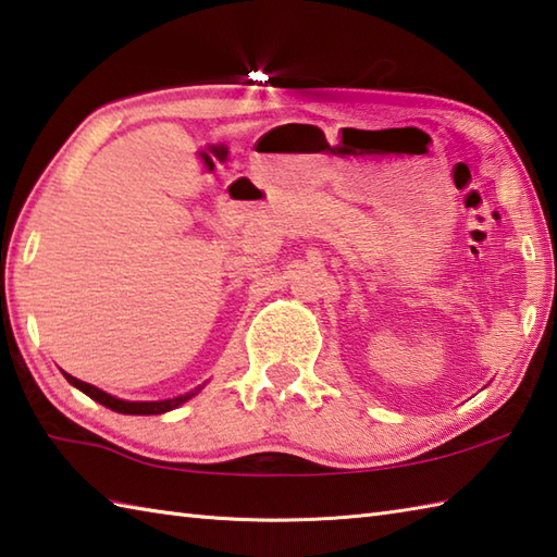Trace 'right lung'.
<instances>
[{
	"label": "right lung",
	"mask_w": 557,
	"mask_h": 557,
	"mask_svg": "<svg viewBox=\"0 0 557 557\" xmlns=\"http://www.w3.org/2000/svg\"><path fill=\"white\" fill-rule=\"evenodd\" d=\"M64 376H67V381L72 386H76L79 391H84L86 396L89 398H94V400H98L101 403V406H106V408H111V410H115V412H123V416H161V412H169V410H173V408H178L181 403H185L188 398H193L195 394H198V391H190V394H185V396H178V398H169V400H149V403H135V400H120V398H115V396H111V394H106V391H101V388H96V386H91V384H86V381H79V379H74L72 374H67L64 372Z\"/></svg>",
	"instance_id": "1"
}]
</instances>
